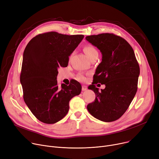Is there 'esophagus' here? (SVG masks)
Returning <instances> with one entry per match:
<instances>
[{
  "mask_svg": "<svg viewBox=\"0 0 159 159\" xmlns=\"http://www.w3.org/2000/svg\"><path fill=\"white\" fill-rule=\"evenodd\" d=\"M87 89H88V88H87V86H82V90L83 91H86Z\"/></svg>",
  "mask_w": 159,
  "mask_h": 159,
  "instance_id": "34e87169",
  "label": "esophagus"
}]
</instances>
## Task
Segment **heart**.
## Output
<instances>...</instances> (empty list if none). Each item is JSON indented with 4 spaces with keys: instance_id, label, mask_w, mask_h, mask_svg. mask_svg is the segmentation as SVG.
I'll use <instances>...</instances> for the list:
<instances>
[{
    "instance_id": "heart-1",
    "label": "heart",
    "mask_w": 159,
    "mask_h": 159,
    "mask_svg": "<svg viewBox=\"0 0 159 159\" xmlns=\"http://www.w3.org/2000/svg\"><path fill=\"white\" fill-rule=\"evenodd\" d=\"M84 52H85L86 55L88 56V57L89 59L94 57V56L98 55V52L97 50V49L95 48L93 46H92L91 45H88L85 46V47L84 48ZM78 79L79 80L82 81V80H85V77H84L83 75H79L78 77Z\"/></svg>"
}]
</instances>
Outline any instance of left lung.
Returning <instances> with one entry per match:
<instances>
[{
  "mask_svg": "<svg viewBox=\"0 0 159 159\" xmlns=\"http://www.w3.org/2000/svg\"><path fill=\"white\" fill-rule=\"evenodd\" d=\"M86 39L102 53V62L88 89L96 97L88 105L89 112L104 122L117 120L126 112L137 90L140 68L134 52L125 39L114 34L103 33L86 37ZM105 84L99 91L94 84Z\"/></svg>",
  "mask_w": 159,
  "mask_h": 159,
  "instance_id": "8db88e82",
  "label": "left lung"
}]
</instances>
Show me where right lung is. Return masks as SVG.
<instances>
[{
	"label": "right lung",
	"instance_id": "add662e5",
	"mask_svg": "<svg viewBox=\"0 0 159 159\" xmlns=\"http://www.w3.org/2000/svg\"><path fill=\"white\" fill-rule=\"evenodd\" d=\"M84 35H66L56 32L40 34L27 45L23 54L20 83L24 100L40 121L54 124L69 111V102L79 95L80 84L57 85L58 68L68 66L69 56L78 47Z\"/></svg>",
	"mask_w": 159,
	"mask_h": 159
}]
</instances>
